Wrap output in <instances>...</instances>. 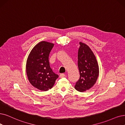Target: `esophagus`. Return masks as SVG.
I'll return each mask as SVG.
<instances>
[{
    "label": "esophagus",
    "instance_id": "obj_1",
    "mask_svg": "<svg viewBox=\"0 0 125 125\" xmlns=\"http://www.w3.org/2000/svg\"><path fill=\"white\" fill-rule=\"evenodd\" d=\"M64 76H65V74H63V73H62V74H60V77H61V78L64 77Z\"/></svg>",
    "mask_w": 125,
    "mask_h": 125
}]
</instances>
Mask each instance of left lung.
<instances>
[{
  "label": "left lung",
  "instance_id": "left-lung-1",
  "mask_svg": "<svg viewBox=\"0 0 125 125\" xmlns=\"http://www.w3.org/2000/svg\"><path fill=\"white\" fill-rule=\"evenodd\" d=\"M78 51V68L80 74L75 88L84 92L92 87L99 75V68L95 56L87 44L79 42Z\"/></svg>",
  "mask_w": 125,
  "mask_h": 125
}]
</instances>
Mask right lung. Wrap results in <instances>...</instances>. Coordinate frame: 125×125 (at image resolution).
Segmentation results:
<instances>
[{
  "label": "right lung",
  "instance_id": "obj_1",
  "mask_svg": "<svg viewBox=\"0 0 125 125\" xmlns=\"http://www.w3.org/2000/svg\"><path fill=\"white\" fill-rule=\"evenodd\" d=\"M54 44L42 41L32 50L28 56L26 72L32 85L41 91H48L54 86L57 74L50 66L49 56Z\"/></svg>",
  "mask_w": 125,
  "mask_h": 125
}]
</instances>
